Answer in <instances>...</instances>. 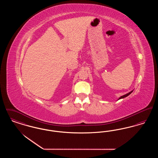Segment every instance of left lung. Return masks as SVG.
Segmentation results:
<instances>
[{
  "label": "left lung",
  "mask_w": 158,
  "mask_h": 158,
  "mask_svg": "<svg viewBox=\"0 0 158 158\" xmlns=\"http://www.w3.org/2000/svg\"><path fill=\"white\" fill-rule=\"evenodd\" d=\"M133 90H131V92H128V93H127V94H125V95H123V96H121V97H120V98H118V100H119V99H122V98H125V97H127V96H128L130 94H131V93H132L133 92Z\"/></svg>",
  "instance_id": "obj_1"
}]
</instances>
